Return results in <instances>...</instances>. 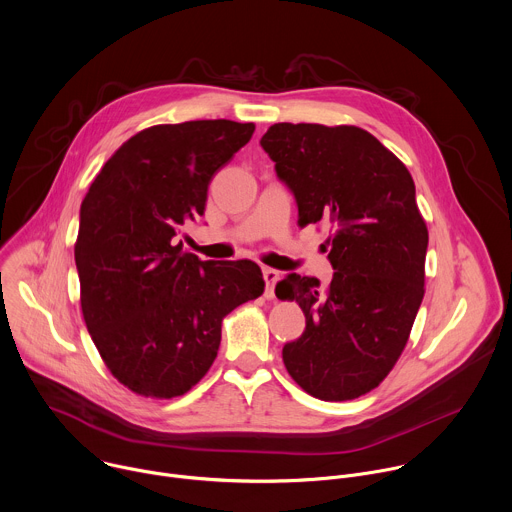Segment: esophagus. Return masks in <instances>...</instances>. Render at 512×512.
<instances>
[{
    "instance_id": "34e87169",
    "label": "esophagus",
    "mask_w": 512,
    "mask_h": 512,
    "mask_svg": "<svg viewBox=\"0 0 512 512\" xmlns=\"http://www.w3.org/2000/svg\"><path fill=\"white\" fill-rule=\"evenodd\" d=\"M263 277H265V283H267V287H265V297L271 299L273 293H275V285H277V281H279V271H277V269H271V267H265V269H263Z\"/></svg>"
}]
</instances>
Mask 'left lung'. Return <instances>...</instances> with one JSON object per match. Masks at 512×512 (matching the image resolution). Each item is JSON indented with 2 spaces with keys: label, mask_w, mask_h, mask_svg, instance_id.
<instances>
[{
  "label": "left lung",
  "mask_w": 512,
  "mask_h": 512,
  "mask_svg": "<svg viewBox=\"0 0 512 512\" xmlns=\"http://www.w3.org/2000/svg\"><path fill=\"white\" fill-rule=\"evenodd\" d=\"M261 147L295 195L299 225L331 229V285L289 273L275 287L307 319L303 335L283 347V363L321 401L357 399L395 367L425 295L429 231L413 177L355 125L275 123Z\"/></svg>",
  "instance_id": "left-lung-1"
}]
</instances>
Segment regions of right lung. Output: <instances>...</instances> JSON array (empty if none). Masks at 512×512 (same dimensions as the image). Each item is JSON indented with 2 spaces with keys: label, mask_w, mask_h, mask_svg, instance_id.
Listing matches in <instances>:
<instances>
[{
  "label": "right lung",
  "mask_w": 512,
  "mask_h": 512,
  "mask_svg": "<svg viewBox=\"0 0 512 512\" xmlns=\"http://www.w3.org/2000/svg\"><path fill=\"white\" fill-rule=\"evenodd\" d=\"M253 131L229 119L143 129L111 155L81 201L83 319L111 375L137 395H185L217 357L223 317L263 295L257 263L201 261L173 241L203 215L213 175Z\"/></svg>",
  "instance_id": "1"
}]
</instances>
